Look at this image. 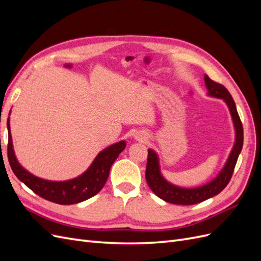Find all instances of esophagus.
Here are the masks:
<instances>
[{
    "instance_id": "34e87169",
    "label": "esophagus",
    "mask_w": 261,
    "mask_h": 261,
    "mask_svg": "<svg viewBox=\"0 0 261 261\" xmlns=\"http://www.w3.org/2000/svg\"><path fill=\"white\" fill-rule=\"evenodd\" d=\"M135 138H136L137 140H139V141H146V140H147V137H146L145 134H141V133L137 134V135L135 136Z\"/></svg>"
}]
</instances>
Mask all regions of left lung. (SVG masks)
Segmentation results:
<instances>
[{"instance_id": "1", "label": "left lung", "mask_w": 261, "mask_h": 261, "mask_svg": "<svg viewBox=\"0 0 261 261\" xmlns=\"http://www.w3.org/2000/svg\"><path fill=\"white\" fill-rule=\"evenodd\" d=\"M204 84H206L208 89V96L222 99L226 103L228 110H230L235 129V143L223 169L220 171L219 174L211 181H209V183L194 188L179 187L171 184L170 181L165 179L161 174L158 154L155 153L154 150L148 149V160L146 168L147 183L150 189L159 198L170 203L195 204L220 194L228 184V181H230L236 162H238L239 155L242 151L244 140L243 125L231 93L228 92V90L223 85L211 81L207 75H204Z\"/></svg>"}]
</instances>
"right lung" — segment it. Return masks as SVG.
Returning <instances> with one entry per match:
<instances>
[{"mask_svg":"<svg viewBox=\"0 0 261 261\" xmlns=\"http://www.w3.org/2000/svg\"><path fill=\"white\" fill-rule=\"evenodd\" d=\"M7 130H9L7 156L14 174L37 195L60 204L78 203L97 195L105 186L113 162L126 147L125 140H122L103 149L90 164L88 170L75 178L63 181L46 180L31 174L17 161L13 149L10 117L7 118Z\"/></svg>","mask_w":261,"mask_h":261,"instance_id":"add662e5","label":"right lung"}]
</instances>
